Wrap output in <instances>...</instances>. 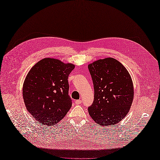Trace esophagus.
<instances>
[{
	"label": "esophagus",
	"mask_w": 160,
	"mask_h": 160,
	"mask_svg": "<svg viewBox=\"0 0 160 160\" xmlns=\"http://www.w3.org/2000/svg\"><path fill=\"white\" fill-rule=\"evenodd\" d=\"M75 104H77V105H79V104H81V100H76V101H75Z\"/></svg>",
	"instance_id": "34e87169"
}]
</instances>
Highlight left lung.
<instances>
[{
  "label": "left lung",
  "mask_w": 160,
  "mask_h": 160,
  "mask_svg": "<svg viewBox=\"0 0 160 160\" xmlns=\"http://www.w3.org/2000/svg\"><path fill=\"white\" fill-rule=\"evenodd\" d=\"M94 86V101L88 108L94 122L102 126L118 123L128 113L134 89L126 68L112 57L97 60L88 65Z\"/></svg>",
  "instance_id": "1"
}]
</instances>
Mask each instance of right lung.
I'll return each instance as SVG.
<instances>
[{
    "label": "right lung",
    "instance_id": "1",
    "mask_svg": "<svg viewBox=\"0 0 160 160\" xmlns=\"http://www.w3.org/2000/svg\"><path fill=\"white\" fill-rule=\"evenodd\" d=\"M75 65L52 58L38 61L25 77L22 97L27 111L42 125L52 126L71 108L68 77Z\"/></svg>",
    "mask_w": 160,
    "mask_h": 160
}]
</instances>
